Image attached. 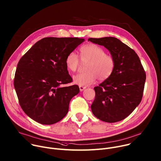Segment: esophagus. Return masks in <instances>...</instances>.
<instances>
[{"label":"esophagus","instance_id":"esophagus-1","mask_svg":"<svg viewBox=\"0 0 161 161\" xmlns=\"http://www.w3.org/2000/svg\"><path fill=\"white\" fill-rule=\"evenodd\" d=\"M79 87H80V90L81 91V92H82L86 87L85 86H79Z\"/></svg>","mask_w":161,"mask_h":161}]
</instances>
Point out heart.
I'll use <instances>...</instances> for the list:
<instances>
[{
    "label": "heart",
    "mask_w": 161,
    "mask_h": 161,
    "mask_svg": "<svg viewBox=\"0 0 161 161\" xmlns=\"http://www.w3.org/2000/svg\"><path fill=\"white\" fill-rule=\"evenodd\" d=\"M80 58L74 52L69 53L65 60L69 70L76 72L82 63L86 64V72L75 75L74 83L80 86L92 84L98 78L104 81L111 76L115 67V60L113 56L106 54L105 50L99 45L89 43L85 44L80 49Z\"/></svg>",
    "instance_id": "heart-1"
}]
</instances>
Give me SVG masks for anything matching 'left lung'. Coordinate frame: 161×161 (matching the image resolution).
Listing matches in <instances>:
<instances>
[{
    "label": "left lung",
    "mask_w": 161,
    "mask_h": 161,
    "mask_svg": "<svg viewBox=\"0 0 161 161\" xmlns=\"http://www.w3.org/2000/svg\"><path fill=\"white\" fill-rule=\"evenodd\" d=\"M88 41L104 46L115 60L111 76L94 87L96 97L91 105L92 111L103 122L114 123L122 120L142 99L146 74L140 58L116 37L89 38Z\"/></svg>",
    "instance_id": "obj_1"
}]
</instances>
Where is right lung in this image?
I'll return each mask as SVG.
<instances>
[{"label": "right lung", "mask_w": 161, "mask_h": 161, "mask_svg": "<svg viewBox=\"0 0 161 161\" xmlns=\"http://www.w3.org/2000/svg\"><path fill=\"white\" fill-rule=\"evenodd\" d=\"M84 41L78 37H44L20 58L14 86L21 108L31 119L52 125L66 115L70 101L80 88L76 85L60 86L73 80L65 60Z\"/></svg>", "instance_id": "obj_1"}]
</instances>
